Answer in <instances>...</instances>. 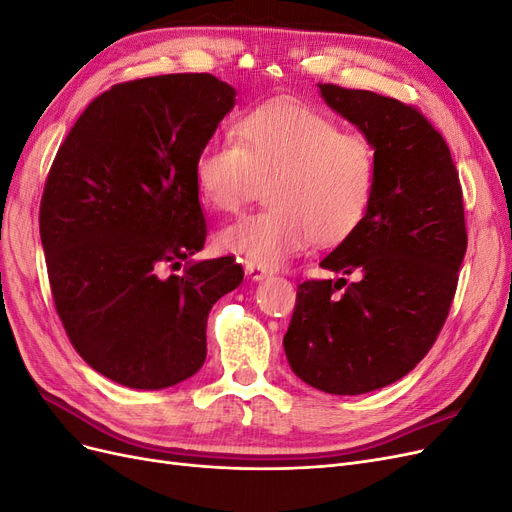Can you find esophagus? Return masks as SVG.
<instances>
[{"label":"esophagus","mask_w":512,"mask_h":512,"mask_svg":"<svg viewBox=\"0 0 512 512\" xmlns=\"http://www.w3.org/2000/svg\"><path fill=\"white\" fill-rule=\"evenodd\" d=\"M245 273H247V277H250V280H254V282L265 280V277L269 275L267 269H262V267H258V265H252V262H247V265H245Z\"/></svg>","instance_id":"34e87169"}]
</instances>
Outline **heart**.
<instances>
[{
  "instance_id": "1",
  "label": "heart",
  "mask_w": 512,
  "mask_h": 512,
  "mask_svg": "<svg viewBox=\"0 0 512 512\" xmlns=\"http://www.w3.org/2000/svg\"><path fill=\"white\" fill-rule=\"evenodd\" d=\"M376 175V149L363 134L290 100L250 108L235 143L209 141L194 160L198 196L215 211H239L267 181L269 207L220 232L222 250L262 269L280 267L312 241L331 247L354 235Z\"/></svg>"
}]
</instances>
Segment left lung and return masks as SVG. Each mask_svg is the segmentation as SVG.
Masks as SVG:
<instances>
[{
    "label": "left lung",
    "mask_w": 512,
    "mask_h": 512,
    "mask_svg": "<svg viewBox=\"0 0 512 512\" xmlns=\"http://www.w3.org/2000/svg\"><path fill=\"white\" fill-rule=\"evenodd\" d=\"M318 87L374 145L378 175L363 224L320 262L354 280L303 282L284 350L314 389L361 395L404 378L436 344L466 256V213L451 149L416 106Z\"/></svg>",
    "instance_id": "left-lung-1"
}]
</instances>
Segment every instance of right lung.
Wrapping results in <instances>:
<instances>
[{"instance_id":"add662e5","label":"right lung","mask_w":512,"mask_h":512,"mask_svg":"<svg viewBox=\"0 0 512 512\" xmlns=\"http://www.w3.org/2000/svg\"><path fill=\"white\" fill-rule=\"evenodd\" d=\"M235 106L203 72L147 76L91 100L59 145L40 200L57 316L81 359L130 389H166L207 356L213 303L235 290L232 256L205 247L194 160Z\"/></svg>"}]
</instances>
